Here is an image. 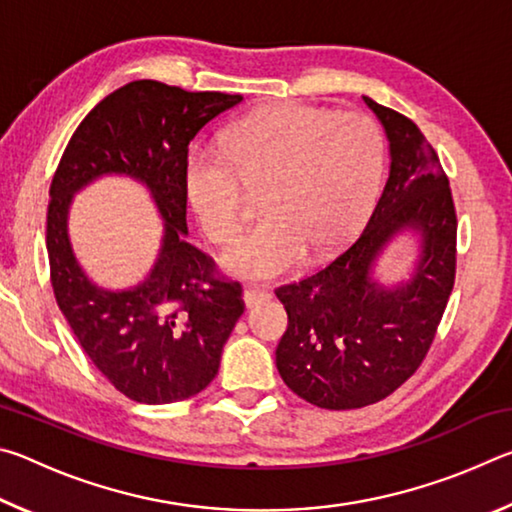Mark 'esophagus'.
I'll use <instances>...</instances> for the list:
<instances>
[{
    "label": "esophagus",
    "instance_id": "obj_1",
    "mask_svg": "<svg viewBox=\"0 0 512 512\" xmlns=\"http://www.w3.org/2000/svg\"><path fill=\"white\" fill-rule=\"evenodd\" d=\"M268 298H271V293L264 291V289H246L244 291V302H246L248 309L262 305V302H266Z\"/></svg>",
    "mask_w": 512,
    "mask_h": 512
}]
</instances>
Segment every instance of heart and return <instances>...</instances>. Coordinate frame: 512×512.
I'll return each mask as SVG.
<instances>
[{
    "label": "heart",
    "mask_w": 512,
    "mask_h": 512,
    "mask_svg": "<svg viewBox=\"0 0 512 512\" xmlns=\"http://www.w3.org/2000/svg\"><path fill=\"white\" fill-rule=\"evenodd\" d=\"M384 137L361 112L282 103L228 128L221 151L198 149L185 167V192L207 239L235 241L248 192H262L264 221L223 257L225 271L271 280L357 228L375 198Z\"/></svg>",
    "instance_id": "b5f03b06"
}]
</instances>
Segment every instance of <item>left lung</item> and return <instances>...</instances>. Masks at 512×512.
<instances>
[{
  "label": "left lung",
  "mask_w": 512,
  "mask_h": 512,
  "mask_svg": "<svg viewBox=\"0 0 512 512\" xmlns=\"http://www.w3.org/2000/svg\"><path fill=\"white\" fill-rule=\"evenodd\" d=\"M384 126L391 171L368 223L332 262L275 296L289 327L275 350L293 393L329 411L361 409L397 391L427 357L456 277V210L438 153L409 117L363 97ZM421 235L414 275L395 288L371 266L397 231Z\"/></svg>",
  "instance_id": "1"
}]
</instances>
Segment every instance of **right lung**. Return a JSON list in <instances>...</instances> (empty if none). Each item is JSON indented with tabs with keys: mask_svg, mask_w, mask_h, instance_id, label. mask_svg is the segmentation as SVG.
I'll return each mask as SVG.
<instances>
[{
	"mask_svg": "<svg viewBox=\"0 0 512 512\" xmlns=\"http://www.w3.org/2000/svg\"><path fill=\"white\" fill-rule=\"evenodd\" d=\"M237 103L241 94L128 83L88 112L51 180L47 255L56 302L90 361L133 402L171 404L201 393L244 314L241 284L219 275L214 259L185 239L189 142ZM108 172L146 184L165 221L150 275L121 292L84 275L66 235L73 194Z\"/></svg>",
	"mask_w": 512,
	"mask_h": 512,
	"instance_id": "obj_1",
	"label": "right lung"
}]
</instances>
